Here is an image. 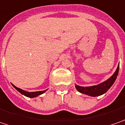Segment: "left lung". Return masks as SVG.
Listing matches in <instances>:
<instances>
[{"label":"left lung","mask_w":125,"mask_h":125,"mask_svg":"<svg viewBox=\"0 0 125 125\" xmlns=\"http://www.w3.org/2000/svg\"><path fill=\"white\" fill-rule=\"evenodd\" d=\"M118 72H119V65L115 73L108 79L103 83L97 85L89 86V87H83V86H79V85H76L75 87L79 92L83 94H85L89 96H91V97H97L99 95H102L105 93H106L108 89L114 83L118 74Z\"/></svg>","instance_id":"1"}]
</instances>
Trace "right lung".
<instances>
[{"label": "right lung", "instance_id": "obj_1", "mask_svg": "<svg viewBox=\"0 0 125 125\" xmlns=\"http://www.w3.org/2000/svg\"><path fill=\"white\" fill-rule=\"evenodd\" d=\"M13 85V87H14V88L17 89V90H18L20 93H21L22 94L28 97H31V98L37 97L38 95H40V94H43L44 93H45L46 91V90H43V91H37V92H31V93H30V92H26V91H25V90H23L19 88H17V87H16V86L14 85Z\"/></svg>", "mask_w": 125, "mask_h": 125}]
</instances>
